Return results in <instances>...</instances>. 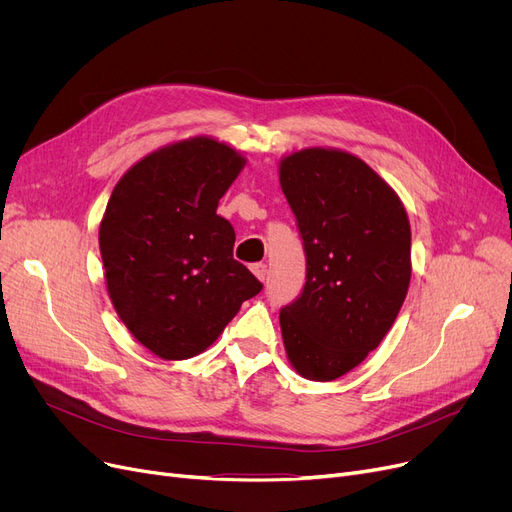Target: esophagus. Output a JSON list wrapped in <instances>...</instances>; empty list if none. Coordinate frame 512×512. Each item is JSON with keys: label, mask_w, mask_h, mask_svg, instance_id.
I'll return each instance as SVG.
<instances>
[{"label": "esophagus", "mask_w": 512, "mask_h": 512, "mask_svg": "<svg viewBox=\"0 0 512 512\" xmlns=\"http://www.w3.org/2000/svg\"><path fill=\"white\" fill-rule=\"evenodd\" d=\"M251 272H253L261 282H265V278H267V265H265L263 261L253 263V265H251Z\"/></svg>", "instance_id": "esophagus-1"}]
</instances>
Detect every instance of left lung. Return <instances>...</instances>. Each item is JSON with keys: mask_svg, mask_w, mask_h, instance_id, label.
Masks as SVG:
<instances>
[{"mask_svg": "<svg viewBox=\"0 0 512 512\" xmlns=\"http://www.w3.org/2000/svg\"><path fill=\"white\" fill-rule=\"evenodd\" d=\"M280 184L307 259L305 286L280 309L286 355L303 378L330 382L384 340L411 282V226L392 188L359 157L305 149Z\"/></svg>", "mask_w": 512, "mask_h": 512, "instance_id": "8db88e82", "label": "left lung"}]
</instances>
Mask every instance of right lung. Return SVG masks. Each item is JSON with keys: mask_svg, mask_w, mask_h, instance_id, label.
Here are the masks:
<instances>
[{"mask_svg": "<svg viewBox=\"0 0 512 512\" xmlns=\"http://www.w3.org/2000/svg\"><path fill=\"white\" fill-rule=\"evenodd\" d=\"M245 166L224 143L191 139L132 166L99 228L110 299L161 359L195 357L263 284L232 257L234 228L215 213Z\"/></svg>", "mask_w": 512, "mask_h": 512, "instance_id": "right-lung-1", "label": "right lung"}]
</instances>
